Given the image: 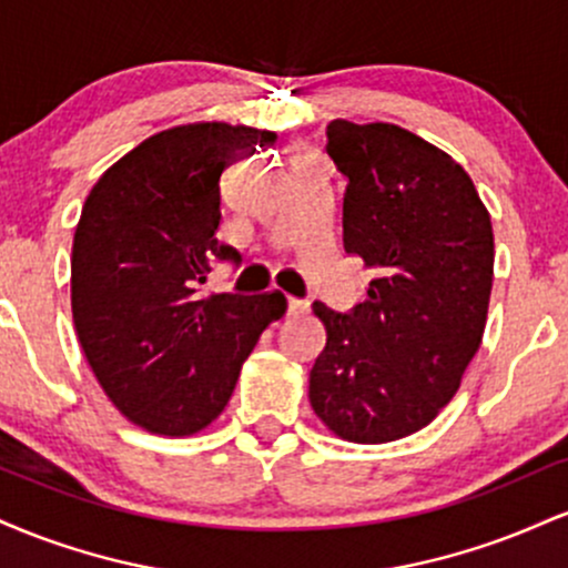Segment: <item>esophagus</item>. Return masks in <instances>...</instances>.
<instances>
[{
  "mask_svg": "<svg viewBox=\"0 0 568 568\" xmlns=\"http://www.w3.org/2000/svg\"><path fill=\"white\" fill-rule=\"evenodd\" d=\"M285 312H288V317H298L306 312V304L298 298H285Z\"/></svg>",
  "mask_w": 568,
  "mask_h": 568,
  "instance_id": "obj_1",
  "label": "esophagus"
}]
</instances>
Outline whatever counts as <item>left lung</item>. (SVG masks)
<instances>
[{
  "label": "left lung",
  "mask_w": 568,
  "mask_h": 568,
  "mask_svg": "<svg viewBox=\"0 0 568 568\" xmlns=\"http://www.w3.org/2000/svg\"><path fill=\"white\" fill-rule=\"evenodd\" d=\"M325 135L347 181L344 251L374 280L349 312L312 304L328 338L310 371V403L338 438L389 443L438 416L480 347L491 219L465 168L419 135L347 120Z\"/></svg>",
  "instance_id": "left-lung-1"
}]
</instances>
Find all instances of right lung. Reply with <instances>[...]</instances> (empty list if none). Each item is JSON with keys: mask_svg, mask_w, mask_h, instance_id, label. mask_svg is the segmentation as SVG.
<instances>
[{"mask_svg": "<svg viewBox=\"0 0 568 568\" xmlns=\"http://www.w3.org/2000/svg\"><path fill=\"white\" fill-rule=\"evenodd\" d=\"M270 130L194 122L162 130L90 189L71 247V312L98 384L133 425L194 435L230 403L280 293L200 296L219 262L221 173L270 149Z\"/></svg>", "mask_w": 568, "mask_h": 568, "instance_id": "1", "label": "right lung"}]
</instances>
